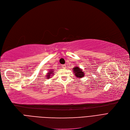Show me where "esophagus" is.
Listing matches in <instances>:
<instances>
[{"mask_svg":"<svg viewBox=\"0 0 130 130\" xmlns=\"http://www.w3.org/2000/svg\"><path fill=\"white\" fill-rule=\"evenodd\" d=\"M62 67L63 69H65L66 68V65H62Z\"/></svg>","mask_w":130,"mask_h":130,"instance_id":"1","label":"esophagus"}]
</instances>
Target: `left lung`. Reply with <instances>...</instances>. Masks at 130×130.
Wrapping results in <instances>:
<instances>
[{
  "label": "left lung",
  "mask_w": 130,
  "mask_h": 130,
  "mask_svg": "<svg viewBox=\"0 0 130 130\" xmlns=\"http://www.w3.org/2000/svg\"><path fill=\"white\" fill-rule=\"evenodd\" d=\"M73 73L74 75L77 77V78H81L85 76L84 72L83 71V70L80 69L78 66H75L73 69Z\"/></svg>",
  "instance_id": "left-lung-1"
}]
</instances>
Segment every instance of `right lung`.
<instances>
[{
    "instance_id": "obj_1",
    "label": "right lung",
    "mask_w": 130,
    "mask_h": 130,
    "mask_svg": "<svg viewBox=\"0 0 130 130\" xmlns=\"http://www.w3.org/2000/svg\"><path fill=\"white\" fill-rule=\"evenodd\" d=\"M53 72H54L53 70H50V71L47 73V75L46 76V77H47V79H49L51 77V76H53V75H54V73Z\"/></svg>"
}]
</instances>
